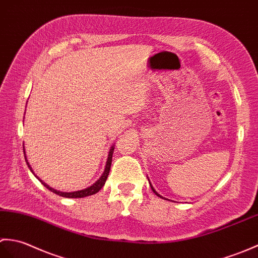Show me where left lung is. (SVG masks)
<instances>
[{"instance_id": "8db88e82", "label": "left lung", "mask_w": 258, "mask_h": 258, "mask_svg": "<svg viewBox=\"0 0 258 258\" xmlns=\"http://www.w3.org/2000/svg\"><path fill=\"white\" fill-rule=\"evenodd\" d=\"M148 180H149V179H148ZM149 183H150V182H149ZM150 186H151V190H152V191L154 192V194H156V196H158L159 198H162V197H161V196H160V194H159V193H158V192H157L156 190H154V188H153V186L151 185V183H150ZM162 199H163V198H162Z\"/></svg>"}]
</instances>
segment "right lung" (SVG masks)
I'll list each match as a JSON object with an SVG mask.
<instances>
[{"mask_svg":"<svg viewBox=\"0 0 258 258\" xmlns=\"http://www.w3.org/2000/svg\"><path fill=\"white\" fill-rule=\"evenodd\" d=\"M113 149H114V145L110 148L109 154H108V159H107V162H106V168H105L104 173L101 174V176L99 177L98 180H97V181L94 183L93 185H90V186H88V187H86V188H84V190H81V191H75V192H60V191H57V190H55V188H53V187L48 186V185L46 184V183L43 182L41 179H39V177H38L37 175H35V173L33 172V170H32V168H31L30 163L27 162L26 154H25V149H24V147H23V150H24V156H25V161H26V163H27V165H28V168H30V170H31L32 172L34 173V175H35V176L37 177V179L42 182V184H43L44 186H46L50 192H53V193L57 194V196L62 197V198H70V199H77V198H85V197L93 196V194H95V193L98 192V191L100 190V188L105 185L106 180H107V177H108V174H109L110 167H111V159H112Z\"/></svg>","mask_w":258,"mask_h":258,"instance_id":"1","label":"right lung"}]
</instances>
